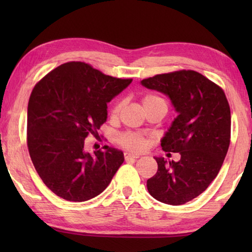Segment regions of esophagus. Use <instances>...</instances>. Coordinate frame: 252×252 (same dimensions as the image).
I'll return each mask as SVG.
<instances>
[{
    "instance_id": "34e87169",
    "label": "esophagus",
    "mask_w": 252,
    "mask_h": 252,
    "mask_svg": "<svg viewBox=\"0 0 252 252\" xmlns=\"http://www.w3.org/2000/svg\"><path fill=\"white\" fill-rule=\"evenodd\" d=\"M138 158H139V156L133 155V153H130V152H126L125 153L126 161H127V160H134V159H138Z\"/></svg>"
}]
</instances>
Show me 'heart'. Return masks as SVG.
I'll return each mask as SVG.
<instances>
[{
	"label": "heart",
	"mask_w": 252,
	"mask_h": 252,
	"mask_svg": "<svg viewBox=\"0 0 252 252\" xmlns=\"http://www.w3.org/2000/svg\"><path fill=\"white\" fill-rule=\"evenodd\" d=\"M142 104L144 110L150 109V108H156V106H161V108L168 109V103L163 97L153 94V93H149L142 97ZM122 108L121 102H117L116 104L112 106L111 109V116L117 117L120 110ZM117 142L120 147L127 149V150L131 151H141L144 148L147 147L149 142V139L147 136H144L141 133H138V132H123V133L119 134L117 136Z\"/></svg>",
	"instance_id": "b5f03b06"
}]
</instances>
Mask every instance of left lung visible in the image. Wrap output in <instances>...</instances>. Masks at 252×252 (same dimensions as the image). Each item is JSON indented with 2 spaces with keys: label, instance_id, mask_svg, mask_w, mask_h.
I'll return each instance as SVG.
<instances>
[{
  "label": "left lung",
  "instance_id": "1",
  "mask_svg": "<svg viewBox=\"0 0 252 252\" xmlns=\"http://www.w3.org/2000/svg\"><path fill=\"white\" fill-rule=\"evenodd\" d=\"M141 84L164 93L176 108L178 117L161 147L181 156L178 162L156 158L158 171L148 179V191L158 201L180 206L201 194L218 176L231 133L228 100L218 84L192 70L157 74Z\"/></svg>",
  "mask_w": 252,
  "mask_h": 252
}]
</instances>
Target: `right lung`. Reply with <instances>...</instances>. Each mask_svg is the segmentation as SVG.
Wrapping results in <instances>:
<instances>
[{"label":"right lung","mask_w":252,"mask_h":252,"mask_svg":"<svg viewBox=\"0 0 252 252\" xmlns=\"http://www.w3.org/2000/svg\"><path fill=\"white\" fill-rule=\"evenodd\" d=\"M131 82L73 61L35 84L28 105V148L37 174L58 197L74 202L96 197L123 163L122 151L104 146L91 155L84 142L89 134L99 136L106 103Z\"/></svg>","instance_id":"1"}]
</instances>
